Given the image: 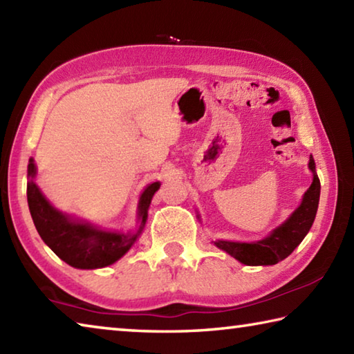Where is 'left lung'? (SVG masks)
I'll use <instances>...</instances> for the list:
<instances>
[{"label":"left lung","instance_id":"1","mask_svg":"<svg viewBox=\"0 0 354 354\" xmlns=\"http://www.w3.org/2000/svg\"><path fill=\"white\" fill-rule=\"evenodd\" d=\"M309 170L314 173L310 187L303 195V201L283 225L273 230L267 237L257 242H214L220 250L236 257L245 266H274L286 259L295 250L314 223L320 200V179L315 173V162L310 156Z\"/></svg>","mask_w":354,"mask_h":354}]
</instances>
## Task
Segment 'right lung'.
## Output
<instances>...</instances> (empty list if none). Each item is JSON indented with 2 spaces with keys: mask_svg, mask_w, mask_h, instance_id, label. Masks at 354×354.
Listing matches in <instances>:
<instances>
[{
  "mask_svg": "<svg viewBox=\"0 0 354 354\" xmlns=\"http://www.w3.org/2000/svg\"><path fill=\"white\" fill-rule=\"evenodd\" d=\"M35 170L34 159L28 165V205L35 230L48 247L61 257L64 262L75 268H101L117 262L128 253L143 230L148 218V207L153 195L160 187V183L147 185L139 200L137 215L140 226L136 232H112L104 231L86 221H77L68 215L59 212L50 205L37 184L34 183Z\"/></svg>",
  "mask_w": 354,
  "mask_h": 354,
  "instance_id": "add662e5",
  "label": "right lung"
}]
</instances>
